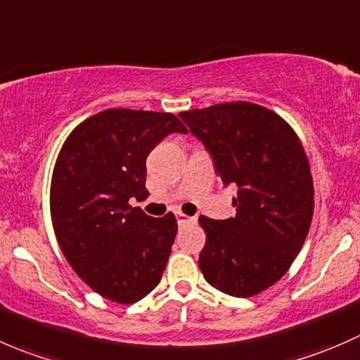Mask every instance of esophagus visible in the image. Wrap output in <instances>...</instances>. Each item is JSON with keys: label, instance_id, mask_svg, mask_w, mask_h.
Returning <instances> with one entry per match:
<instances>
[{"label": "esophagus", "instance_id": "esophagus-1", "mask_svg": "<svg viewBox=\"0 0 360 360\" xmlns=\"http://www.w3.org/2000/svg\"><path fill=\"white\" fill-rule=\"evenodd\" d=\"M176 220H179V224H195L198 217H188V215H184V213L176 212Z\"/></svg>", "mask_w": 360, "mask_h": 360}]
</instances>
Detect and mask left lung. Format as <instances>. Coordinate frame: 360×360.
Wrapping results in <instances>:
<instances>
[{
	"label": "left lung",
	"instance_id": "1",
	"mask_svg": "<svg viewBox=\"0 0 360 360\" xmlns=\"http://www.w3.org/2000/svg\"><path fill=\"white\" fill-rule=\"evenodd\" d=\"M202 141L224 185L234 184L236 215L199 217L206 243L199 269L212 287L250 297L278 282L300 254L313 217V179L292 127L248 101L179 113Z\"/></svg>",
	"mask_w": 360,
	"mask_h": 360
}]
</instances>
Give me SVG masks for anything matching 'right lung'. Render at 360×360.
I'll return each mask as SVG.
<instances>
[{"instance_id":"right-lung-1","label":"right lung","mask_w":360,"mask_h":360,"mask_svg":"<svg viewBox=\"0 0 360 360\" xmlns=\"http://www.w3.org/2000/svg\"><path fill=\"white\" fill-rule=\"evenodd\" d=\"M185 134L173 113L108 108L78 124L60 148L51 184L56 238L94 292L133 304L158 287L179 224L154 219L129 199L148 195L147 158L168 134Z\"/></svg>"}]
</instances>
